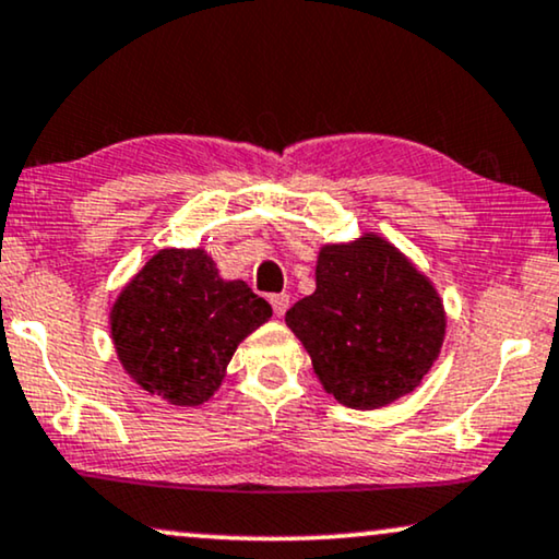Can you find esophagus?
I'll return each mask as SVG.
<instances>
[{
    "instance_id": "obj_1",
    "label": "esophagus",
    "mask_w": 559,
    "mask_h": 559,
    "mask_svg": "<svg viewBox=\"0 0 559 559\" xmlns=\"http://www.w3.org/2000/svg\"><path fill=\"white\" fill-rule=\"evenodd\" d=\"M271 307L275 311V317H284L288 309V296L286 294H273L271 296Z\"/></svg>"
}]
</instances>
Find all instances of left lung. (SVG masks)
Returning a JSON list of instances; mask_svg holds the SVG:
<instances>
[{
    "label": "left lung",
    "instance_id": "left-lung-1",
    "mask_svg": "<svg viewBox=\"0 0 559 559\" xmlns=\"http://www.w3.org/2000/svg\"><path fill=\"white\" fill-rule=\"evenodd\" d=\"M326 393L373 412L412 393L440 357L448 311L429 275L378 233L326 242L317 288L286 311Z\"/></svg>",
    "mask_w": 559,
    "mask_h": 559
}]
</instances>
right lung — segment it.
<instances>
[{"mask_svg": "<svg viewBox=\"0 0 559 559\" xmlns=\"http://www.w3.org/2000/svg\"><path fill=\"white\" fill-rule=\"evenodd\" d=\"M271 317V304L245 281L222 278L204 248H163L119 288L109 332L140 389L199 406L219 391L237 345Z\"/></svg>", "mask_w": 559, "mask_h": 559, "instance_id": "obj_1", "label": "right lung"}]
</instances>
